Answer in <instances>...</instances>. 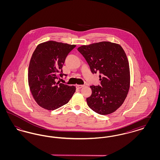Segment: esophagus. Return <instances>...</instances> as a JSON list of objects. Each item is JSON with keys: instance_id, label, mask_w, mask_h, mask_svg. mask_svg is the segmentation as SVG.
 Here are the masks:
<instances>
[{"instance_id": "1", "label": "esophagus", "mask_w": 160, "mask_h": 160, "mask_svg": "<svg viewBox=\"0 0 160 160\" xmlns=\"http://www.w3.org/2000/svg\"><path fill=\"white\" fill-rule=\"evenodd\" d=\"M83 86V85H80V84H77V85H76V88L77 89H78L82 88Z\"/></svg>"}]
</instances>
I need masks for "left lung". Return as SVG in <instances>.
I'll use <instances>...</instances> for the list:
<instances>
[{"mask_svg": "<svg viewBox=\"0 0 160 160\" xmlns=\"http://www.w3.org/2000/svg\"><path fill=\"white\" fill-rule=\"evenodd\" d=\"M91 72H99L101 86H91L92 95L86 99L93 111L111 114L121 106L130 87L129 62L122 47L108 41L83 45L77 48Z\"/></svg>", "mask_w": 160, "mask_h": 160, "instance_id": "8db88e82", "label": "left lung"}]
</instances>
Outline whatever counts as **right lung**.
<instances>
[{
    "label": "right lung",
    "instance_id": "obj_1",
    "mask_svg": "<svg viewBox=\"0 0 160 160\" xmlns=\"http://www.w3.org/2000/svg\"><path fill=\"white\" fill-rule=\"evenodd\" d=\"M54 41L38 44L32 55L28 69V83L33 98L38 105L54 110L67 104L76 86L56 82L63 77L62 67L69 53L76 47Z\"/></svg>",
    "mask_w": 160,
    "mask_h": 160
}]
</instances>
